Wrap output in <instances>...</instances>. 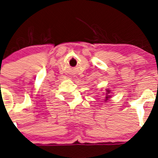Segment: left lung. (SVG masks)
Here are the masks:
<instances>
[{"label":"left lung","mask_w":158,"mask_h":158,"mask_svg":"<svg viewBox=\"0 0 158 158\" xmlns=\"http://www.w3.org/2000/svg\"><path fill=\"white\" fill-rule=\"evenodd\" d=\"M106 94L105 101L106 102V101H107V100H108V99H109V98H110V95H109V94H110V90H109V89H106Z\"/></svg>","instance_id":"obj_1"}]
</instances>
